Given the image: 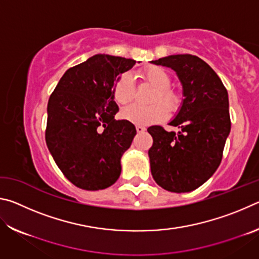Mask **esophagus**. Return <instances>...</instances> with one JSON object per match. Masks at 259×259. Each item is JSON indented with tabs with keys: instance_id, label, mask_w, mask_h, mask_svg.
Here are the masks:
<instances>
[{
	"instance_id": "esophagus-1",
	"label": "esophagus",
	"mask_w": 259,
	"mask_h": 259,
	"mask_svg": "<svg viewBox=\"0 0 259 259\" xmlns=\"http://www.w3.org/2000/svg\"><path fill=\"white\" fill-rule=\"evenodd\" d=\"M136 130H137L138 134H142V133H145L146 128H145V126H143V125H136Z\"/></svg>"
}]
</instances>
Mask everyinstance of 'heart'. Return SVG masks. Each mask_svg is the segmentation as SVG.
I'll return each instance as SVG.
<instances>
[{
	"label": "heart",
	"mask_w": 259,
	"mask_h": 259,
	"mask_svg": "<svg viewBox=\"0 0 259 259\" xmlns=\"http://www.w3.org/2000/svg\"><path fill=\"white\" fill-rule=\"evenodd\" d=\"M139 76L155 88L151 98V102L155 103L151 105H130L122 109V116L138 125L159 123L168 116L167 107L170 111H176L179 107L181 96L178 91L170 87L171 77L162 67L148 66L139 73ZM113 96L115 102L120 105H126L133 102L135 98V83L130 73L121 74L116 78L113 87Z\"/></svg>",
	"instance_id": "1"
}]
</instances>
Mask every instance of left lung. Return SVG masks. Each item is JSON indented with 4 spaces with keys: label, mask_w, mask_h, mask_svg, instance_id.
I'll return each mask as SVG.
<instances>
[{
    "label": "left lung",
    "mask_w": 259,
    "mask_h": 259,
    "mask_svg": "<svg viewBox=\"0 0 259 259\" xmlns=\"http://www.w3.org/2000/svg\"><path fill=\"white\" fill-rule=\"evenodd\" d=\"M151 63L172 68L183 85V104L170 125L147 129L153 138L148 150L151 172L166 191H194L212 176L221 164L231 131L229 95L216 72L193 55H172Z\"/></svg>",
    "instance_id": "left-lung-1"
}]
</instances>
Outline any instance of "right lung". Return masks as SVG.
<instances>
[{
    "label": "right lung",
    "instance_id": "1",
    "mask_svg": "<svg viewBox=\"0 0 259 259\" xmlns=\"http://www.w3.org/2000/svg\"><path fill=\"white\" fill-rule=\"evenodd\" d=\"M135 64L95 55L68 68L50 96L47 146L64 176L82 190H104L120 177L121 156L137 131L131 122L114 119L119 107L113 87Z\"/></svg>",
    "mask_w": 259,
    "mask_h": 259
}]
</instances>
